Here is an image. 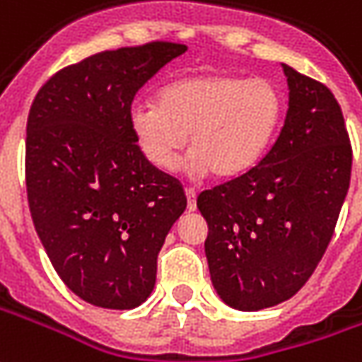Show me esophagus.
<instances>
[{"label":"esophagus","instance_id":"34e87169","mask_svg":"<svg viewBox=\"0 0 362 362\" xmlns=\"http://www.w3.org/2000/svg\"><path fill=\"white\" fill-rule=\"evenodd\" d=\"M196 196L198 192L194 188H186V198H188V211H196Z\"/></svg>","mask_w":362,"mask_h":362}]
</instances>
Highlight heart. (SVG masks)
Masks as SVG:
<instances>
[{
    "instance_id": "1",
    "label": "heart",
    "mask_w": 362,
    "mask_h": 362,
    "mask_svg": "<svg viewBox=\"0 0 362 362\" xmlns=\"http://www.w3.org/2000/svg\"><path fill=\"white\" fill-rule=\"evenodd\" d=\"M282 113L284 98L270 80L214 72L174 80L156 103H135L129 127L156 168L173 170L188 135L189 173L233 180L267 153Z\"/></svg>"
}]
</instances>
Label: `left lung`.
<instances>
[{"label":"left lung","mask_w":362,"mask_h":362,"mask_svg":"<svg viewBox=\"0 0 362 362\" xmlns=\"http://www.w3.org/2000/svg\"><path fill=\"white\" fill-rule=\"evenodd\" d=\"M282 68L290 93L276 143L249 173L198 196L211 282L241 312L286 302L304 286L333 237L351 182L353 151L335 95Z\"/></svg>","instance_id":"8db88e82"}]
</instances>
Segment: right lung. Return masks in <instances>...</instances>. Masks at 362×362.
I'll list each match as a JSON object with an SVG mask.
<instances>
[{"mask_svg":"<svg viewBox=\"0 0 362 362\" xmlns=\"http://www.w3.org/2000/svg\"><path fill=\"white\" fill-rule=\"evenodd\" d=\"M186 50L164 40L103 50L58 70L31 105L33 223L58 276L88 304H143L164 239L186 209L180 182L146 160L129 127L135 93Z\"/></svg>","mask_w":362,"mask_h":362,"instance_id":"add662e5","label":"right lung"}]
</instances>
